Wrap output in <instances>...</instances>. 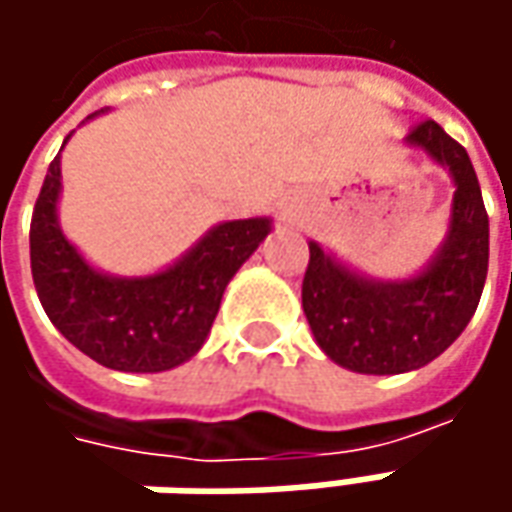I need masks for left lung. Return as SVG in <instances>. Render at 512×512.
Segmentation results:
<instances>
[{
	"label": "left lung",
	"mask_w": 512,
	"mask_h": 512,
	"mask_svg": "<svg viewBox=\"0 0 512 512\" xmlns=\"http://www.w3.org/2000/svg\"><path fill=\"white\" fill-rule=\"evenodd\" d=\"M453 176L450 227L419 276L376 282L336 262L310 242L302 307L319 347L353 373L393 376L419 370L462 336L482 299L490 256V222L467 150L433 119L404 139Z\"/></svg>",
	"instance_id": "left-lung-1"
}]
</instances>
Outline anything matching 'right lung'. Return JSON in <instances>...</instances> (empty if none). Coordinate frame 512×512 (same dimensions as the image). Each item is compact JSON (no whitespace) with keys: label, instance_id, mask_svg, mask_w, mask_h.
I'll return each instance as SVG.
<instances>
[{"label":"right lung","instance_id":"1","mask_svg":"<svg viewBox=\"0 0 512 512\" xmlns=\"http://www.w3.org/2000/svg\"><path fill=\"white\" fill-rule=\"evenodd\" d=\"M59 193L62 165L56 156L30 219L33 285L53 327L73 347L122 373H162L193 359L227 282L270 233V219L222 222L153 276H108L65 239L56 216Z\"/></svg>","mask_w":512,"mask_h":512}]
</instances>
